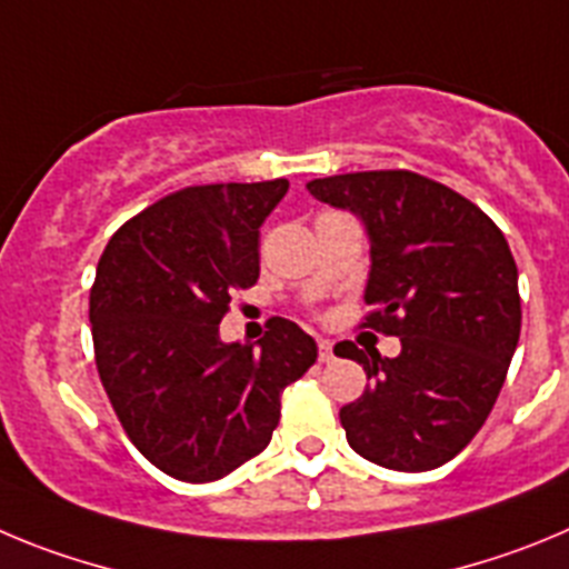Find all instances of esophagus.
<instances>
[{"mask_svg": "<svg viewBox=\"0 0 569 569\" xmlns=\"http://www.w3.org/2000/svg\"><path fill=\"white\" fill-rule=\"evenodd\" d=\"M317 348H320V362H331L335 360V346H331V340H317Z\"/></svg>", "mask_w": 569, "mask_h": 569, "instance_id": "esophagus-1", "label": "esophagus"}]
</instances>
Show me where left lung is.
<instances>
[{
    "label": "left lung",
    "instance_id": "left-lung-1",
    "mask_svg": "<svg viewBox=\"0 0 569 569\" xmlns=\"http://www.w3.org/2000/svg\"><path fill=\"white\" fill-rule=\"evenodd\" d=\"M351 212L368 238V326L402 342L397 357L340 342L371 386L340 411L348 445L391 470H433L476 437L499 397L521 329L508 240L453 189L406 170L306 183Z\"/></svg>",
    "mask_w": 569,
    "mask_h": 569
}]
</instances>
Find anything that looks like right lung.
Returning <instances> with one entry per match:
<instances>
[{"label":"right lung","instance_id":"add662e5","mask_svg":"<svg viewBox=\"0 0 569 569\" xmlns=\"http://www.w3.org/2000/svg\"><path fill=\"white\" fill-rule=\"evenodd\" d=\"M286 192V178L181 189L127 221L99 260L90 322L101 386L132 445L172 479L214 482L258 457L283 388L317 360V342L283 317L258 346L221 340Z\"/></svg>","mask_w":569,"mask_h":569}]
</instances>
